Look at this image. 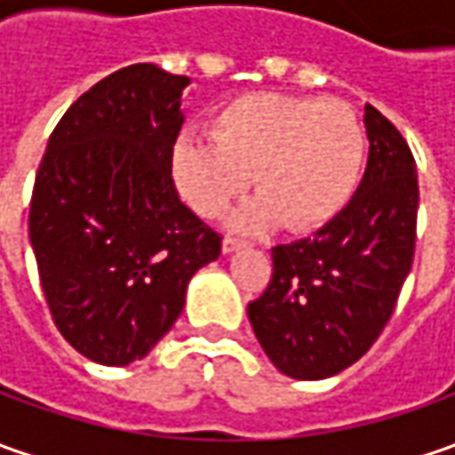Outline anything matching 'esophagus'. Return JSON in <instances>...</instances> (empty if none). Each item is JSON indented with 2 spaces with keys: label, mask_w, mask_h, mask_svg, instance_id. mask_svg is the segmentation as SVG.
Returning a JSON list of instances; mask_svg holds the SVG:
<instances>
[{
  "label": "esophagus",
  "mask_w": 455,
  "mask_h": 455,
  "mask_svg": "<svg viewBox=\"0 0 455 455\" xmlns=\"http://www.w3.org/2000/svg\"><path fill=\"white\" fill-rule=\"evenodd\" d=\"M240 248H245V243H243V240H237V237H225V240H222V253L225 255L235 253V251H240Z\"/></svg>",
  "instance_id": "1"
}]
</instances>
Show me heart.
<instances>
[{
  "label": "heart",
  "instance_id": "1",
  "mask_svg": "<svg viewBox=\"0 0 455 455\" xmlns=\"http://www.w3.org/2000/svg\"><path fill=\"white\" fill-rule=\"evenodd\" d=\"M210 139H177L172 177L189 210L218 218L253 174L260 195L230 220L243 233L329 225L355 197L364 166V132L341 100L248 93L212 114Z\"/></svg>",
  "mask_w": 455,
  "mask_h": 455
}]
</instances>
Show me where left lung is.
<instances>
[{"instance_id":"8db88e82","label":"left lung","mask_w":455,"mask_h":455,"mask_svg":"<svg viewBox=\"0 0 455 455\" xmlns=\"http://www.w3.org/2000/svg\"><path fill=\"white\" fill-rule=\"evenodd\" d=\"M367 169L314 237L273 248V278L248 319L275 370L326 379L355 364L393 316L415 253L418 172L393 124L364 106Z\"/></svg>"}]
</instances>
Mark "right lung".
I'll return each instance as SVG.
<instances>
[{"instance_id":"right-lung-1","label":"right lung","mask_w":455,"mask_h":455,"mask_svg":"<svg viewBox=\"0 0 455 455\" xmlns=\"http://www.w3.org/2000/svg\"><path fill=\"white\" fill-rule=\"evenodd\" d=\"M187 85L151 62L111 73L65 111L35 180L29 243L50 314L106 367L147 357L220 255L169 166Z\"/></svg>"}]
</instances>
